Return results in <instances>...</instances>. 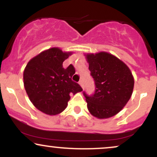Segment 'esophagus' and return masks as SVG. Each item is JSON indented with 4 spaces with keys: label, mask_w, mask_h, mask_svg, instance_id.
<instances>
[{
    "label": "esophagus",
    "mask_w": 157,
    "mask_h": 157,
    "mask_svg": "<svg viewBox=\"0 0 157 157\" xmlns=\"http://www.w3.org/2000/svg\"><path fill=\"white\" fill-rule=\"evenodd\" d=\"M79 84H80V86H82V88H83V86H84V85H83V80H82V79H81V80H80V81H79Z\"/></svg>",
    "instance_id": "esophagus-1"
}]
</instances>
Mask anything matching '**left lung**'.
<instances>
[{
  "instance_id": "left-lung-1",
  "label": "left lung",
  "mask_w": 157,
  "mask_h": 157,
  "mask_svg": "<svg viewBox=\"0 0 157 157\" xmlns=\"http://www.w3.org/2000/svg\"><path fill=\"white\" fill-rule=\"evenodd\" d=\"M95 90L89 95L83 91L89 112L99 119L109 118L126 105L134 89L130 69L116 57L107 53L86 55Z\"/></svg>"
}]
</instances>
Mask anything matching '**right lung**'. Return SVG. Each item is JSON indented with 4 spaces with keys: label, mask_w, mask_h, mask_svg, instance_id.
Here are the masks:
<instances>
[{
    "label": "right lung",
    "mask_w": 157,
    "mask_h": 157,
    "mask_svg": "<svg viewBox=\"0 0 157 157\" xmlns=\"http://www.w3.org/2000/svg\"><path fill=\"white\" fill-rule=\"evenodd\" d=\"M71 55L58 48H52L32 58L23 72L26 91L33 105L48 115L62 112L68 105L70 94L82 91L71 80L75 73L73 65L66 68L63 63Z\"/></svg>",
    "instance_id": "right-lung-1"
}]
</instances>
